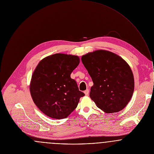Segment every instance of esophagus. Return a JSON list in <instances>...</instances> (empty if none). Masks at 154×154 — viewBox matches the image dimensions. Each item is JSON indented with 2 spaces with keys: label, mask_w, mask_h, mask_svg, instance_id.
Masks as SVG:
<instances>
[{
  "label": "esophagus",
  "mask_w": 154,
  "mask_h": 154,
  "mask_svg": "<svg viewBox=\"0 0 154 154\" xmlns=\"http://www.w3.org/2000/svg\"><path fill=\"white\" fill-rule=\"evenodd\" d=\"M84 93H85V94L86 96H88V94H89V90H88V89L86 90L85 91H84Z\"/></svg>",
  "instance_id": "1"
}]
</instances>
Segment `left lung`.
<instances>
[{
    "instance_id": "obj_1",
    "label": "left lung",
    "mask_w": 154,
    "mask_h": 154,
    "mask_svg": "<svg viewBox=\"0 0 154 154\" xmlns=\"http://www.w3.org/2000/svg\"><path fill=\"white\" fill-rule=\"evenodd\" d=\"M82 62L93 82L90 97L106 113L122 110L134 88V76L127 63L119 55L97 50L82 56Z\"/></svg>"
}]
</instances>
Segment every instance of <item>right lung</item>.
I'll return each instance as SVG.
<instances>
[{
    "instance_id": "obj_1",
    "label": "right lung",
    "mask_w": 154,
    "mask_h": 154,
    "mask_svg": "<svg viewBox=\"0 0 154 154\" xmlns=\"http://www.w3.org/2000/svg\"><path fill=\"white\" fill-rule=\"evenodd\" d=\"M79 61L76 55L58 53L44 58L36 67L30 91L35 104L48 116L67 118L85 96L70 78Z\"/></svg>"
}]
</instances>
